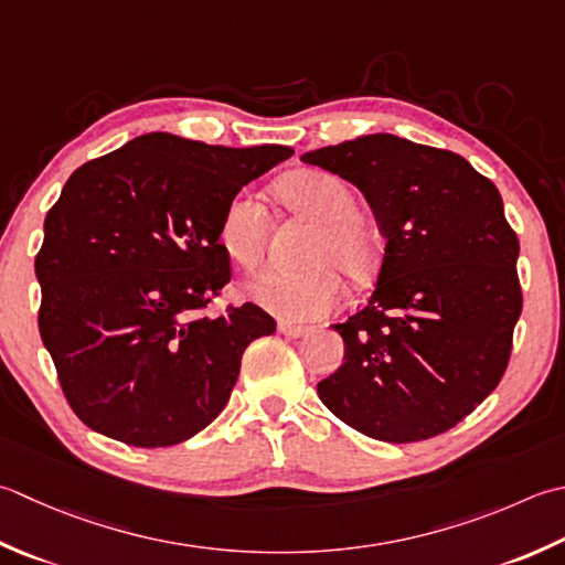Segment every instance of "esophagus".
<instances>
[{"label": "esophagus", "instance_id": "obj_1", "mask_svg": "<svg viewBox=\"0 0 565 565\" xmlns=\"http://www.w3.org/2000/svg\"><path fill=\"white\" fill-rule=\"evenodd\" d=\"M276 330H279V333L286 335V338H303V335L311 333V328H308V326H296V323H289V320H279Z\"/></svg>", "mask_w": 565, "mask_h": 565}]
</instances>
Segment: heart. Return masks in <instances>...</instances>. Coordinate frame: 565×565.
I'll return each instance as SVG.
<instances>
[{
	"instance_id": "b5f03b06",
	"label": "heart",
	"mask_w": 565,
	"mask_h": 565,
	"mask_svg": "<svg viewBox=\"0 0 565 565\" xmlns=\"http://www.w3.org/2000/svg\"><path fill=\"white\" fill-rule=\"evenodd\" d=\"M279 193L291 207L318 223L306 252V269H269L245 286L254 303L284 320H318L340 303L338 267L350 276H364L377 264V245L362 225L355 193L330 173L303 171L286 179ZM267 242V217L252 193H237L220 220V245L242 269H254Z\"/></svg>"
}]
</instances>
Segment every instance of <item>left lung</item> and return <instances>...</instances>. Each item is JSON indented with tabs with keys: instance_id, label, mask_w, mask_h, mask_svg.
Wrapping results in <instances>:
<instances>
[{
	"instance_id": "1",
	"label": "left lung",
	"mask_w": 565,
	"mask_h": 565,
	"mask_svg": "<svg viewBox=\"0 0 565 565\" xmlns=\"http://www.w3.org/2000/svg\"><path fill=\"white\" fill-rule=\"evenodd\" d=\"M301 161L358 185L384 235L370 301L333 326L345 358L318 382L320 402L386 444L444 434L500 384L522 313L500 191L458 153L394 135Z\"/></svg>"
}]
</instances>
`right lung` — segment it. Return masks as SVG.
Masks as SVG:
<instances>
[{"mask_svg":"<svg viewBox=\"0 0 565 565\" xmlns=\"http://www.w3.org/2000/svg\"><path fill=\"white\" fill-rule=\"evenodd\" d=\"M291 153L151 131L63 185L36 254L39 330L85 426L163 448L223 412L242 352L276 323L254 303L205 313L230 281L220 220L242 185Z\"/></svg>","mask_w":565,"mask_h":565,"instance_id":"add662e5","label":"right lung"}]
</instances>
